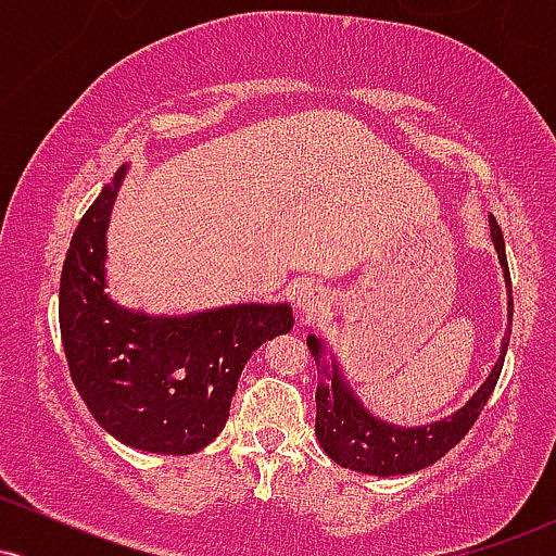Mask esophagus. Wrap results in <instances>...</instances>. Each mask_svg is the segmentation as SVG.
<instances>
[{
	"label": "esophagus",
	"instance_id": "esophagus-1",
	"mask_svg": "<svg viewBox=\"0 0 556 556\" xmlns=\"http://www.w3.org/2000/svg\"><path fill=\"white\" fill-rule=\"evenodd\" d=\"M329 305V295L324 287H314V285H305L300 287L298 295H295V308L298 314L303 316V321H314L327 311Z\"/></svg>",
	"mask_w": 556,
	"mask_h": 556
}]
</instances>
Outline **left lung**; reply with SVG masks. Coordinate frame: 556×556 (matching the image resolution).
Returning <instances> with one entry per match:
<instances>
[{
  "mask_svg": "<svg viewBox=\"0 0 556 556\" xmlns=\"http://www.w3.org/2000/svg\"><path fill=\"white\" fill-rule=\"evenodd\" d=\"M491 240H494L496 253H500V264L504 266V279H507L509 290V327H513V282H509V266L504 256V238L502 227L491 216ZM509 337L502 342V358L491 368L489 379L483 381L481 389L468 400V405L460 407L455 416L437 420L431 426H418V429H400V426L384 424V420L374 418L366 407L361 405L358 397L350 392L344 379L337 371V363H331L329 384L316 389V439L321 450L337 465L358 473L368 476H405L416 473L420 468H429L439 457H444L470 426L481 416L483 405L494 392L496 381H500L504 353H507ZM311 355L321 363L324 344L316 337H308ZM327 374V371H324Z\"/></svg>",
  "mask_w": 556,
  "mask_h": 556,
  "instance_id": "8db88e82",
  "label": "left lung"
}]
</instances>
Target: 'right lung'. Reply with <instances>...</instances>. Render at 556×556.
Returning a JSON list of instances; mask_svg holds the SVG:
<instances>
[{"label":"right lung","mask_w":556,"mask_h":556,"mask_svg":"<svg viewBox=\"0 0 556 556\" xmlns=\"http://www.w3.org/2000/svg\"><path fill=\"white\" fill-rule=\"evenodd\" d=\"M125 167L83 214L60 279L70 376L114 439L156 455L212 444L248 358L292 329L290 305H232L185 318L117 308L104 292L106 225Z\"/></svg>","instance_id":"obj_1"}]
</instances>
